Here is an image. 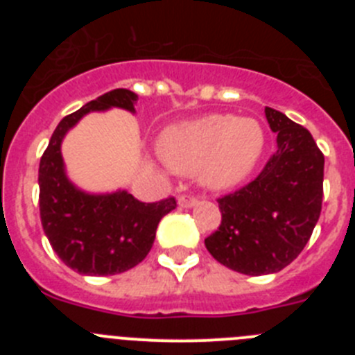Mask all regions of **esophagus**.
I'll list each match as a JSON object with an SVG mask.
<instances>
[{"label": "esophagus", "instance_id": "1", "mask_svg": "<svg viewBox=\"0 0 355 355\" xmlns=\"http://www.w3.org/2000/svg\"><path fill=\"white\" fill-rule=\"evenodd\" d=\"M199 200L196 199V197L192 196H181L178 197V205L181 206V208H193V206L197 205Z\"/></svg>", "mask_w": 355, "mask_h": 355}]
</instances>
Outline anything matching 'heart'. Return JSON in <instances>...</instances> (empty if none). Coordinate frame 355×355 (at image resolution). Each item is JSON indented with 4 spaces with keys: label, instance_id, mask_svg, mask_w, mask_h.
I'll list each match as a JSON object with an SVG mask.
<instances>
[{
    "label": "heart",
    "instance_id": "b5f03b06",
    "mask_svg": "<svg viewBox=\"0 0 355 355\" xmlns=\"http://www.w3.org/2000/svg\"><path fill=\"white\" fill-rule=\"evenodd\" d=\"M156 146L172 171L197 174L208 190H229L258 167L265 131L252 117L211 114L171 124L159 133Z\"/></svg>",
    "mask_w": 355,
    "mask_h": 355
}]
</instances>
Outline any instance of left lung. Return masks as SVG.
<instances>
[{
  "mask_svg": "<svg viewBox=\"0 0 355 355\" xmlns=\"http://www.w3.org/2000/svg\"><path fill=\"white\" fill-rule=\"evenodd\" d=\"M265 117L277 153L252 183L218 199L222 224L205 240L216 261L245 275L290 265L311 238L324 197V155L311 133L268 106Z\"/></svg>",
  "mask_w": 355,
  "mask_h": 355,
  "instance_id": "8db88e82",
  "label": "left lung"
}]
</instances>
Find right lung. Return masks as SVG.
Segmentation results:
<instances>
[{"label": "right lung", "mask_w": 355, "mask_h": 355, "mask_svg": "<svg viewBox=\"0 0 355 355\" xmlns=\"http://www.w3.org/2000/svg\"><path fill=\"white\" fill-rule=\"evenodd\" d=\"M139 96L115 89L60 121L39 167V206L44 233L56 256L81 275H115L139 265L155 243L163 216L175 200L140 202L128 190L87 192L71 181L62 156L65 135L85 115L112 108L137 114Z\"/></svg>", "instance_id": "add662e5"}]
</instances>
